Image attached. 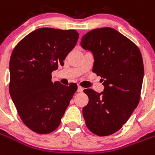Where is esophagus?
Listing matches in <instances>:
<instances>
[{
    "label": "esophagus",
    "instance_id": "1",
    "mask_svg": "<svg viewBox=\"0 0 155 155\" xmlns=\"http://www.w3.org/2000/svg\"><path fill=\"white\" fill-rule=\"evenodd\" d=\"M83 87H82L81 86H78V90H77L78 92H83Z\"/></svg>",
    "mask_w": 155,
    "mask_h": 155
}]
</instances>
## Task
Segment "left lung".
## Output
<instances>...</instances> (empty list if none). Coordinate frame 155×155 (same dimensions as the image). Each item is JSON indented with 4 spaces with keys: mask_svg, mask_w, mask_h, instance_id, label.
Segmentation results:
<instances>
[{
    "mask_svg": "<svg viewBox=\"0 0 155 155\" xmlns=\"http://www.w3.org/2000/svg\"><path fill=\"white\" fill-rule=\"evenodd\" d=\"M83 48L92 51L93 72L102 78L104 90L83 92L89 102L83 108L90 131L104 137L119 130L131 116L140 98L143 63L140 51L133 41L113 28L95 29L81 40Z\"/></svg>",
    "mask_w": 155,
    "mask_h": 155,
    "instance_id": "obj_1",
    "label": "left lung"
}]
</instances>
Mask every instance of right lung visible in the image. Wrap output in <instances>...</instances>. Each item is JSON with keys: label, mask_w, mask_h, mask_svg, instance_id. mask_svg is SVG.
<instances>
[{"label": "right lung", "mask_w": 155, "mask_h": 155, "mask_svg": "<svg viewBox=\"0 0 155 155\" xmlns=\"http://www.w3.org/2000/svg\"><path fill=\"white\" fill-rule=\"evenodd\" d=\"M74 29L40 28L20 40L11 55L9 93L24 124L40 134H50L61 119L77 85L51 81V72L76 46Z\"/></svg>", "instance_id": "right-lung-1"}]
</instances>
